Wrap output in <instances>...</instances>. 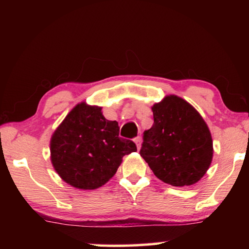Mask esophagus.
<instances>
[{
	"instance_id": "34e87169",
	"label": "esophagus",
	"mask_w": 249,
	"mask_h": 249,
	"mask_svg": "<svg viewBox=\"0 0 249 249\" xmlns=\"http://www.w3.org/2000/svg\"><path fill=\"white\" fill-rule=\"evenodd\" d=\"M135 144L137 146V149H141V145H142V141H141V137H137L135 138Z\"/></svg>"
}]
</instances>
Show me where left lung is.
I'll return each mask as SVG.
<instances>
[{"label": "left lung", "mask_w": 249, "mask_h": 249, "mask_svg": "<svg viewBox=\"0 0 249 249\" xmlns=\"http://www.w3.org/2000/svg\"><path fill=\"white\" fill-rule=\"evenodd\" d=\"M154 124L145 130L141 156L155 176L174 187L200 181L211 166L213 141L200 113L178 95L151 107Z\"/></svg>", "instance_id": "left-lung-1"}]
</instances>
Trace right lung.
I'll return each mask as SVG.
<instances>
[{
    "label": "right lung",
    "instance_id": "obj_1",
    "mask_svg": "<svg viewBox=\"0 0 249 249\" xmlns=\"http://www.w3.org/2000/svg\"><path fill=\"white\" fill-rule=\"evenodd\" d=\"M119 133V123L105 119L102 107L77 104L50 140L53 169L66 183L80 190L102 187L116 174L124 156L137 150Z\"/></svg>",
    "mask_w": 249,
    "mask_h": 249
}]
</instances>
